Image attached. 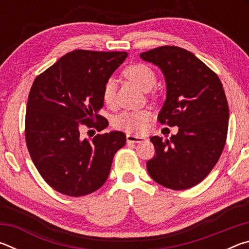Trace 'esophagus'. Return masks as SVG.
I'll return each instance as SVG.
<instances>
[{"instance_id": "esophagus-1", "label": "esophagus", "mask_w": 249, "mask_h": 249, "mask_svg": "<svg viewBox=\"0 0 249 249\" xmlns=\"http://www.w3.org/2000/svg\"><path fill=\"white\" fill-rule=\"evenodd\" d=\"M126 141H127V142H142L145 141V137L141 136V135L127 134L126 135Z\"/></svg>"}]
</instances>
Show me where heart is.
Segmentation results:
<instances>
[{
  "mask_svg": "<svg viewBox=\"0 0 249 249\" xmlns=\"http://www.w3.org/2000/svg\"><path fill=\"white\" fill-rule=\"evenodd\" d=\"M125 78L130 82L137 86L142 91H148L155 86L156 74L155 71L149 66L145 64H135L127 67L124 70ZM102 98L104 103L107 107H112L115 102V81L109 78L107 80L102 92ZM151 120V113L146 109L142 111H126L117 115L113 125L115 128H119L125 132L142 133L148 127Z\"/></svg>",
  "mask_w": 249,
  "mask_h": 249,
  "instance_id": "1",
  "label": "heart"
}]
</instances>
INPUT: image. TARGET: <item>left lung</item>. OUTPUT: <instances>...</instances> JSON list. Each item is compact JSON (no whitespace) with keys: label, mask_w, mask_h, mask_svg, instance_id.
<instances>
[{"label":"left lung","mask_w":249,"mask_h":249,"mask_svg":"<svg viewBox=\"0 0 249 249\" xmlns=\"http://www.w3.org/2000/svg\"><path fill=\"white\" fill-rule=\"evenodd\" d=\"M141 58L158 66L166 79L158 121L179 127L169 140L150 138L156 155L147 170L163 187L190 189L210 174L224 148L230 111L222 82L199 58L177 46L148 50Z\"/></svg>","instance_id":"1"}]
</instances>
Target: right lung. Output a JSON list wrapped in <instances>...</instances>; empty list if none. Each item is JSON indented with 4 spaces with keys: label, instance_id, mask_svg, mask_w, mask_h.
I'll list each match as a JSON object with an SVG mask.
<instances>
[{
    "label": "right lung",
    "instance_id": "obj_1",
    "mask_svg": "<svg viewBox=\"0 0 249 249\" xmlns=\"http://www.w3.org/2000/svg\"><path fill=\"white\" fill-rule=\"evenodd\" d=\"M126 57L125 52L73 50L33 83L25 140L40 176L62 195L77 197L100 189L115 153L125 145L122 132L98 134L89 141L80 129L84 125L100 132L108 125L99 114L103 87Z\"/></svg>",
    "mask_w": 249,
    "mask_h": 249
}]
</instances>
